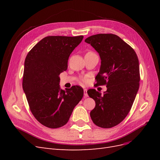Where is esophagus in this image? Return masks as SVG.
<instances>
[{"label": "esophagus", "instance_id": "obj_1", "mask_svg": "<svg viewBox=\"0 0 160 160\" xmlns=\"http://www.w3.org/2000/svg\"><path fill=\"white\" fill-rule=\"evenodd\" d=\"M83 91H84V98H88V90H87L86 89H84Z\"/></svg>", "mask_w": 160, "mask_h": 160}]
</instances>
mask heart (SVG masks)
<instances>
[{"label":"heart","instance_id":"obj_1","mask_svg":"<svg viewBox=\"0 0 160 160\" xmlns=\"http://www.w3.org/2000/svg\"><path fill=\"white\" fill-rule=\"evenodd\" d=\"M82 81H83V82H85V79H82Z\"/></svg>","mask_w":160,"mask_h":160}]
</instances>
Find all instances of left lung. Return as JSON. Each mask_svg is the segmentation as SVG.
<instances>
[{
	"instance_id": "left-lung-1",
	"label": "left lung",
	"mask_w": 160,
	"mask_h": 160,
	"mask_svg": "<svg viewBox=\"0 0 160 160\" xmlns=\"http://www.w3.org/2000/svg\"><path fill=\"white\" fill-rule=\"evenodd\" d=\"M85 42L98 52L101 60L96 84L107 87L103 95L93 89L88 91L95 101L91 118L98 127L113 128L128 115L138 91V58L132 47L113 34L92 35Z\"/></svg>"
}]
</instances>
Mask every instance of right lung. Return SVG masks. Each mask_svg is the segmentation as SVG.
<instances>
[{
	"label": "right lung",
	"instance_id": "add662e5",
	"mask_svg": "<svg viewBox=\"0 0 160 160\" xmlns=\"http://www.w3.org/2000/svg\"><path fill=\"white\" fill-rule=\"evenodd\" d=\"M83 38L82 35L46 37L26 57L22 88L31 113L45 127L65 125L83 98L81 87L62 90L59 85V75L67 69L71 53Z\"/></svg>",
	"mask_w": 160,
	"mask_h": 160
}]
</instances>
